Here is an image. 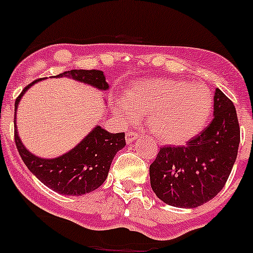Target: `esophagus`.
Segmentation results:
<instances>
[{
    "label": "esophagus",
    "mask_w": 253,
    "mask_h": 253,
    "mask_svg": "<svg viewBox=\"0 0 253 253\" xmlns=\"http://www.w3.org/2000/svg\"><path fill=\"white\" fill-rule=\"evenodd\" d=\"M125 138H126V143H128V144H130L131 142H134L135 139L139 138V134L134 133V131H128V133H126V135H125Z\"/></svg>",
    "instance_id": "esophagus-1"
}]
</instances>
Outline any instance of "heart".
<instances>
[{
    "label": "heart",
    "instance_id": "obj_1",
    "mask_svg": "<svg viewBox=\"0 0 253 253\" xmlns=\"http://www.w3.org/2000/svg\"><path fill=\"white\" fill-rule=\"evenodd\" d=\"M113 106L123 124H133L148 114V129L159 142L179 145L205 128L213 98L205 85L169 78L148 79L134 83L126 96H115Z\"/></svg>",
    "mask_w": 253,
    "mask_h": 253
}]
</instances>
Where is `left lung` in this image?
Returning a JSON list of instances; mask_svg holds the SVG:
<instances>
[{
	"instance_id": "obj_1",
	"label": "left lung",
	"mask_w": 253,
	"mask_h": 253,
	"mask_svg": "<svg viewBox=\"0 0 253 253\" xmlns=\"http://www.w3.org/2000/svg\"><path fill=\"white\" fill-rule=\"evenodd\" d=\"M213 120L184 147H163L149 167L150 185L173 207L196 208L217 196L237 158L240 125L233 103L219 89Z\"/></svg>"
}]
</instances>
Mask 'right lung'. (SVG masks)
<instances>
[{
  "label": "right lung",
  "mask_w": 253,
  "mask_h": 253,
  "mask_svg": "<svg viewBox=\"0 0 253 253\" xmlns=\"http://www.w3.org/2000/svg\"><path fill=\"white\" fill-rule=\"evenodd\" d=\"M56 78H69L84 83L101 91L109 89L105 75L100 70H70ZM37 79L27 85L15 103V142L21 158L30 172L52 191L65 196H83L98 189L108 177L115 154L125 147L124 133H109L96 125L76 147L56 158H41L32 154L18 136L16 113L25 92L41 81Z\"/></svg>",
  "instance_id": "1"
}]
</instances>
